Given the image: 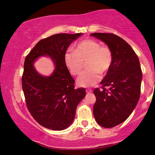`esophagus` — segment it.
I'll return each instance as SVG.
<instances>
[{"label":"esophagus","mask_w":155,"mask_h":155,"mask_svg":"<svg viewBox=\"0 0 155 155\" xmlns=\"http://www.w3.org/2000/svg\"><path fill=\"white\" fill-rule=\"evenodd\" d=\"M86 92L87 93H91V92H92V90H91V89H87Z\"/></svg>","instance_id":"esophagus-1"}]
</instances>
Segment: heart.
Segmentation results:
<instances>
[{
    "instance_id": "heart-1",
    "label": "heart",
    "mask_w": 155,
    "mask_h": 155,
    "mask_svg": "<svg viewBox=\"0 0 155 155\" xmlns=\"http://www.w3.org/2000/svg\"><path fill=\"white\" fill-rule=\"evenodd\" d=\"M65 63L72 75H78L87 62L86 68L77 82L81 87H91L101 80V73H106L111 68L113 56L107 46H101L99 42L93 39L80 41L76 50H68L64 56Z\"/></svg>"
}]
</instances>
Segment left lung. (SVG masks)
<instances>
[{
  "mask_svg": "<svg viewBox=\"0 0 155 155\" xmlns=\"http://www.w3.org/2000/svg\"><path fill=\"white\" fill-rule=\"evenodd\" d=\"M91 36L107 44L113 61L109 71L100 82L102 90L96 88V102L93 114L104 128H113L125 121L132 114L140 96L143 78L138 57L131 46L117 35L93 33ZM110 87L107 90L104 87Z\"/></svg>",
  "mask_w": 155,
  "mask_h": 155,
  "instance_id": "8db88e82",
  "label": "left lung"
}]
</instances>
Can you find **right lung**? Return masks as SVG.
<instances>
[{"mask_svg":"<svg viewBox=\"0 0 155 155\" xmlns=\"http://www.w3.org/2000/svg\"><path fill=\"white\" fill-rule=\"evenodd\" d=\"M81 35L57 34L41 39L25 58L22 85L27 109L46 128L62 130L68 128L75 118L76 108L86 95L84 88L75 89V80L64 61L70 44ZM41 56L49 57L55 65L49 76H41L33 66Z\"/></svg>","mask_w":155,"mask_h":155,"instance_id":"obj_1","label":"right lung"}]
</instances>
